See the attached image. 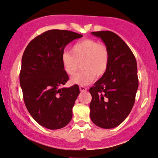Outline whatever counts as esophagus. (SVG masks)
Instances as JSON below:
<instances>
[{
	"instance_id": "esophagus-1",
	"label": "esophagus",
	"mask_w": 158,
	"mask_h": 158,
	"mask_svg": "<svg viewBox=\"0 0 158 158\" xmlns=\"http://www.w3.org/2000/svg\"><path fill=\"white\" fill-rule=\"evenodd\" d=\"M87 90H88V88H87L86 87L80 86V90H81V92H85V91H86Z\"/></svg>"
}]
</instances>
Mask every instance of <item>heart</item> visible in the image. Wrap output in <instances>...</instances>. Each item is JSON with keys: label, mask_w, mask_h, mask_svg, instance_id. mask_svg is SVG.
I'll return each instance as SVG.
<instances>
[{"label": "heart", "mask_w": 158, "mask_h": 158, "mask_svg": "<svg viewBox=\"0 0 158 158\" xmlns=\"http://www.w3.org/2000/svg\"><path fill=\"white\" fill-rule=\"evenodd\" d=\"M61 60L64 70L70 76L75 74L81 63L83 70L73 77L70 83L83 86L92 83L95 75L99 77L106 73L110 63V52L103 43L83 39L74 43L70 51L64 52Z\"/></svg>", "instance_id": "b5f03b06"}]
</instances>
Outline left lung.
Returning a JSON list of instances; mask_svg holds the SVG:
<instances>
[{"mask_svg":"<svg viewBox=\"0 0 158 158\" xmlns=\"http://www.w3.org/2000/svg\"><path fill=\"white\" fill-rule=\"evenodd\" d=\"M100 38L108 48L110 63L105 73L89 92L90 119L97 126L105 129L122 123L134 106L138 88L136 59L127 45L113 32L91 33Z\"/></svg>","mask_w":158,"mask_h":158,"instance_id":"left-lung-1","label":"left lung"}]
</instances>
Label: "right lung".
I'll return each instance as SVG.
<instances>
[{
    "label": "right lung",
    "mask_w": 158,
    "mask_h": 158,
    "mask_svg": "<svg viewBox=\"0 0 158 158\" xmlns=\"http://www.w3.org/2000/svg\"><path fill=\"white\" fill-rule=\"evenodd\" d=\"M81 34L65 30H50L32 40L22 57L20 85L25 105L41 126L56 130L65 127L73 117L79 87L61 88L69 77L61 56L64 48Z\"/></svg>",
    "instance_id": "add662e5"
}]
</instances>
